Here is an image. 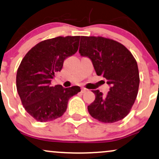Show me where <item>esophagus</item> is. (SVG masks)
I'll use <instances>...</instances> for the list:
<instances>
[{"instance_id": "esophagus-1", "label": "esophagus", "mask_w": 159, "mask_h": 159, "mask_svg": "<svg viewBox=\"0 0 159 159\" xmlns=\"http://www.w3.org/2000/svg\"><path fill=\"white\" fill-rule=\"evenodd\" d=\"M87 91H88V89H86V88H84V87H82L81 88V93H85V92H87Z\"/></svg>"}]
</instances>
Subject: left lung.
<instances>
[{
	"mask_svg": "<svg viewBox=\"0 0 159 159\" xmlns=\"http://www.w3.org/2000/svg\"><path fill=\"white\" fill-rule=\"evenodd\" d=\"M79 53L90 59L96 74L110 86L106 95L98 89L93 90L95 99L88 106L89 114L104 123L123 119L134 104L140 82L134 57L121 43L93 36H81Z\"/></svg>",
	"mask_w": 159,
	"mask_h": 159,
	"instance_id": "8db88e82",
	"label": "left lung"
}]
</instances>
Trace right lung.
Returning a JSON list of instances; mask_svg holds the SVG:
<instances>
[{
    "label": "right lung",
    "mask_w": 159,
    "mask_h": 159,
    "mask_svg": "<svg viewBox=\"0 0 159 159\" xmlns=\"http://www.w3.org/2000/svg\"><path fill=\"white\" fill-rule=\"evenodd\" d=\"M79 40L80 36L45 40L32 47L21 61L17 71V90L25 110L38 121H50L62 116L69 99L81 92L78 86H51L65 59L78 51Z\"/></svg>",
    "instance_id": "1"
}]
</instances>
